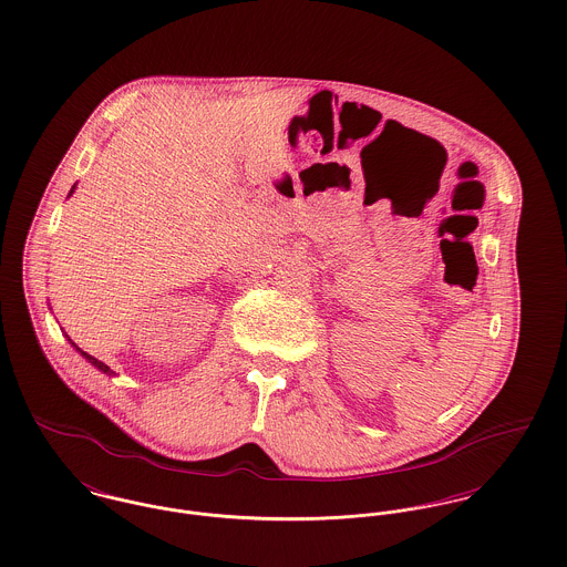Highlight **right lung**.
Segmentation results:
<instances>
[{
    "label": "right lung",
    "mask_w": 567,
    "mask_h": 567,
    "mask_svg": "<svg viewBox=\"0 0 567 567\" xmlns=\"http://www.w3.org/2000/svg\"><path fill=\"white\" fill-rule=\"evenodd\" d=\"M73 192H75V185H73V189H71V192H69V196H71V194H73ZM64 337H66V341H69V343H71V348L75 349V351H78V353H80V355H82V358H86L87 362H90V364H92V367H94V369H99V371H101V373H105V375H110V378H112V375H116V373H114V371H112V369H110V367H107V364H105V362H101V360H96V358H94V355H90V353H86V351H84V349L78 348V346H75V343H73V341H71V339H69V334H64Z\"/></svg>",
    "instance_id": "add662e5"
}]
</instances>
